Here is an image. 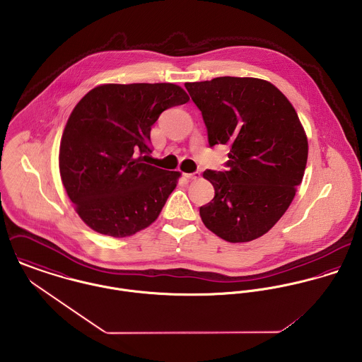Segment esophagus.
Listing matches in <instances>:
<instances>
[{"instance_id":"1","label":"esophagus","mask_w":362,"mask_h":362,"mask_svg":"<svg viewBox=\"0 0 362 362\" xmlns=\"http://www.w3.org/2000/svg\"><path fill=\"white\" fill-rule=\"evenodd\" d=\"M199 175H201V173H199V171L185 173V174H184V177H185V178H188V180H197V178H199Z\"/></svg>"}]
</instances>
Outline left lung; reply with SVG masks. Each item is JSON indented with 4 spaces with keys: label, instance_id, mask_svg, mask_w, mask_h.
Wrapping results in <instances>:
<instances>
[{
    "label": "left lung",
    "instance_id": "left-lung-1",
    "mask_svg": "<svg viewBox=\"0 0 362 362\" xmlns=\"http://www.w3.org/2000/svg\"><path fill=\"white\" fill-rule=\"evenodd\" d=\"M202 112L209 146L230 148L227 170H206L214 198L199 213L228 243L266 234L284 214L301 184L308 141L294 107L270 82L220 76L185 83Z\"/></svg>",
    "mask_w": 362,
    "mask_h": 362
}]
</instances>
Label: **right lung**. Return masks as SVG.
I'll list each match as a JSON object with an SVG mask.
<instances>
[{
  "mask_svg": "<svg viewBox=\"0 0 362 362\" xmlns=\"http://www.w3.org/2000/svg\"><path fill=\"white\" fill-rule=\"evenodd\" d=\"M189 100L173 83H108L75 105L59 145V173L81 218L95 231L122 238L158 217L178 171L144 163L160 114Z\"/></svg>",
  "mask_w": 362,
  "mask_h": 362,
  "instance_id": "obj_1",
  "label": "right lung"
}]
</instances>
